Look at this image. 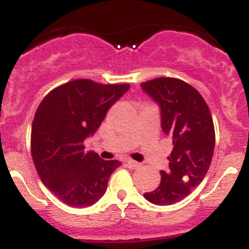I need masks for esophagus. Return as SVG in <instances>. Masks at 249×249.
Wrapping results in <instances>:
<instances>
[{
    "mask_svg": "<svg viewBox=\"0 0 249 249\" xmlns=\"http://www.w3.org/2000/svg\"><path fill=\"white\" fill-rule=\"evenodd\" d=\"M126 163H127V167L131 169H137L141 167V163H138V162H136V160H126Z\"/></svg>",
    "mask_w": 249,
    "mask_h": 249,
    "instance_id": "1",
    "label": "esophagus"
}]
</instances>
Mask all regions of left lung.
<instances>
[{
	"label": "left lung",
	"mask_w": 249,
	"mask_h": 249,
	"mask_svg": "<svg viewBox=\"0 0 249 249\" xmlns=\"http://www.w3.org/2000/svg\"><path fill=\"white\" fill-rule=\"evenodd\" d=\"M141 87L160 106L162 131L173 143L169 168L160 171V186L143 196L151 203L168 206L203 181L214 151L213 120L201 93L184 81L160 77Z\"/></svg>",
	"instance_id": "left-lung-1"
}]
</instances>
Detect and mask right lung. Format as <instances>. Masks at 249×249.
Listing matches in <instances>:
<instances>
[{"instance_id":"right-lung-1","label":"right lung","mask_w":249,"mask_h":249,"mask_svg":"<svg viewBox=\"0 0 249 249\" xmlns=\"http://www.w3.org/2000/svg\"><path fill=\"white\" fill-rule=\"evenodd\" d=\"M129 85L74 80L52 89L39 103L31 131V153L41 181L71 207L94 204L107 190L120 160L85 151L106 113Z\"/></svg>"}]
</instances>
